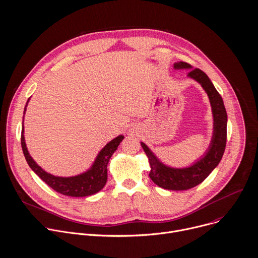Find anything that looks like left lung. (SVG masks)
<instances>
[{
	"instance_id": "1",
	"label": "left lung",
	"mask_w": 258,
	"mask_h": 258,
	"mask_svg": "<svg viewBox=\"0 0 258 258\" xmlns=\"http://www.w3.org/2000/svg\"><path fill=\"white\" fill-rule=\"evenodd\" d=\"M174 69H189L187 77L201 85L209 97L213 114V135L210 146L205 155L191 166L186 168H172L163 164L146 144L144 142H140V144L149 158L151 179L157 185L165 189L185 190L204 181L219 164L226 145L227 114L220 94L203 71L191 69L190 64L183 61L175 62Z\"/></svg>"
}]
</instances>
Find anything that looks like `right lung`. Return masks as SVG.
<instances>
[{
  "mask_svg": "<svg viewBox=\"0 0 258 258\" xmlns=\"http://www.w3.org/2000/svg\"><path fill=\"white\" fill-rule=\"evenodd\" d=\"M30 100V98H28ZM28 100L24 107V112L28 103ZM24 129L22 122V130H21V148L25 160L32 168L34 172L45 181L50 187H52L55 191L62 194L64 196L70 197H87L94 195L101 190L106 183L107 180V164L112 156V154L117 151L120 142L124 139L123 135H119L118 137L113 138L111 141L99 152L97 155L93 165L86 172L72 176V177H60L54 176L45 170H43L31 157L30 153L27 151L25 140H24Z\"/></svg>",
  "mask_w": 258,
  "mask_h": 258,
  "instance_id": "right-lung-1",
  "label": "right lung"
}]
</instances>
